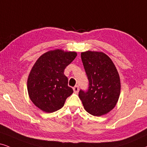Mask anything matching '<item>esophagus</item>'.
Masks as SVG:
<instances>
[{"mask_svg":"<svg viewBox=\"0 0 147 147\" xmlns=\"http://www.w3.org/2000/svg\"><path fill=\"white\" fill-rule=\"evenodd\" d=\"M73 90H74V92H75V93H78V92H79V86L76 85V86L74 87H73Z\"/></svg>","mask_w":147,"mask_h":147,"instance_id":"34e87169","label":"esophagus"}]
</instances>
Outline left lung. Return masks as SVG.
Listing matches in <instances>:
<instances>
[{"instance_id": "8db88e82", "label": "left lung", "mask_w": 147, "mask_h": 147, "mask_svg": "<svg viewBox=\"0 0 147 147\" xmlns=\"http://www.w3.org/2000/svg\"><path fill=\"white\" fill-rule=\"evenodd\" d=\"M81 56L89 88L86 92L80 90L79 97L87 113L102 116L117 103L121 92L119 75L114 63L103 52L87 51Z\"/></svg>"}]
</instances>
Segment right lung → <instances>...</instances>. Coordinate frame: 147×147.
Segmentation results:
<instances>
[{"instance_id": "obj_1", "label": "right lung", "mask_w": 147, "mask_h": 147, "mask_svg": "<svg viewBox=\"0 0 147 147\" xmlns=\"http://www.w3.org/2000/svg\"><path fill=\"white\" fill-rule=\"evenodd\" d=\"M77 55L75 51L51 50L38 57L27 81L29 97L33 104L45 113L55 112L64 105L73 93L64 72Z\"/></svg>"}]
</instances>
